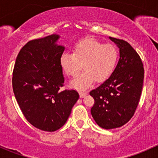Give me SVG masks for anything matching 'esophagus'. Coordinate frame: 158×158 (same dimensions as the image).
Masks as SVG:
<instances>
[{
	"instance_id": "esophagus-1",
	"label": "esophagus",
	"mask_w": 158,
	"mask_h": 158,
	"mask_svg": "<svg viewBox=\"0 0 158 158\" xmlns=\"http://www.w3.org/2000/svg\"><path fill=\"white\" fill-rule=\"evenodd\" d=\"M86 95H87V92H79V96H80L81 98H83V97H85Z\"/></svg>"
}]
</instances>
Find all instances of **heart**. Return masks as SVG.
Returning a JSON list of instances; mask_svg holds the SVG:
<instances>
[{
	"label": "heart",
	"instance_id": "b5f03b06",
	"mask_svg": "<svg viewBox=\"0 0 158 158\" xmlns=\"http://www.w3.org/2000/svg\"><path fill=\"white\" fill-rule=\"evenodd\" d=\"M118 59V52L111 44H103L94 38L78 41L73 47V53L63 52L60 65L63 73L74 77L79 70L83 71L71 82L72 87L85 89L93 83L102 82L114 72Z\"/></svg>",
	"mask_w": 158,
	"mask_h": 158
}]
</instances>
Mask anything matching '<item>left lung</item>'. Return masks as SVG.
Returning a JSON list of instances; mask_svg holds the SVG:
<instances>
[{
	"label": "left lung",
	"instance_id": "1",
	"mask_svg": "<svg viewBox=\"0 0 158 158\" xmlns=\"http://www.w3.org/2000/svg\"><path fill=\"white\" fill-rule=\"evenodd\" d=\"M109 39L119 48L118 63L109 79L89 92L95 100L92 118L105 129L122 127L131 118L139 102L144 73L139 55L128 42Z\"/></svg>",
	"mask_w": 158,
	"mask_h": 158
}]
</instances>
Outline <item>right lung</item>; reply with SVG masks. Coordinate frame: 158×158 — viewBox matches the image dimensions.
<instances>
[{
    "mask_svg": "<svg viewBox=\"0 0 158 158\" xmlns=\"http://www.w3.org/2000/svg\"><path fill=\"white\" fill-rule=\"evenodd\" d=\"M52 34L30 40L20 49L13 71L14 95L27 120L45 131L65 125L79 99L76 90L60 91L64 77L60 58L65 47Z\"/></svg>",
    "mask_w": 158,
    "mask_h": 158,
    "instance_id": "add662e5",
    "label": "right lung"
}]
</instances>
